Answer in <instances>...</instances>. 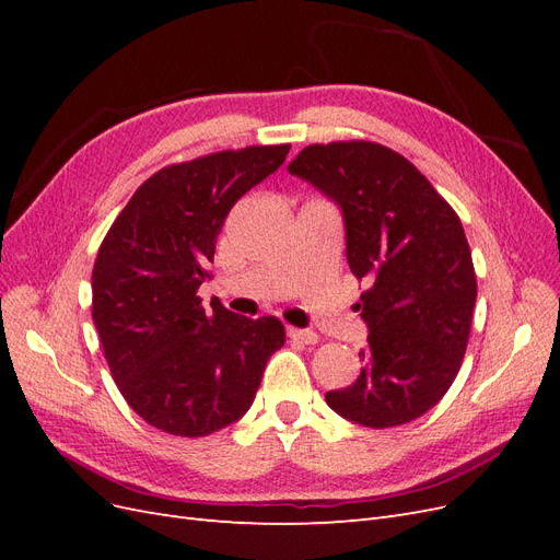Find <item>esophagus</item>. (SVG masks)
<instances>
[{"label":"esophagus","instance_id":"34e87169","mask_svg":"<svg viewBox=\"0 0 560 560\" xmlns=\"http://www.w3.org/2000/svg\"><path fill=\"white\" fill-rule=\"evenodd\" d=\"M287 336L292 338V341H299V343H306V346H315L317 343V334L311 331V329H296V327H287Z\"/></svg>","mask_w":560,"mask_h":560}]
</instances>
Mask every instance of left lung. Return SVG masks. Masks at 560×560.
Masks as SVG:
<instances>
[{
    "instance_id": "left-lung-1",
    "label": "left lung",
    "mask_w": 560,
    "mask_h": 560,
    "mask_svg": "<svg viewBox=\"0 0 560 560\" xmlns=\"http://www.w3.org/2000/svg\"><path fill=\"white\" fill-rule=\"evenodd\" d=\"M287 171L341 208L348 266L366 284L364 369L327 404L376 430L420 418L446 395L469 341L477 276L460 217L411 161L376 142L311 144Z\"/></svg>"
}]
</instances>
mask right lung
<instances>
[{
    "instance_id": "add662e5",
    "label": "right lung",
    "mask_w": 560,
    "mask_h": 560,
    "mask_svg": "<svg viewBox=\"0 0 560 560\" xmlns=\"http://www.w3.org/2000/svg\"><path fill=\"white\" fill-rule=\"evenodd\" d=\"M290 144L217 151L151 175L116 217L93 266V322L130 409L175 436H208L243 418L270 354L278 317L249 319L210 303L217 235L252 186L276 173Z\"/></svg>"
}]
</instances>
